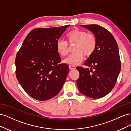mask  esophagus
I'll return each mask as SVG.
<instances>
[{
  "label": "esophagus",
  "mask_w": 131,
  "mask_h": 131,
  "mask_svg": "<svg viewBox=\"0 0 131 131\" xmlns=\"http://www.w3.org/2000/svg\"><path fill=\"white\" fill-rule=\"evenodd\" d=\"M69 69L70 70H74V69H76V67H75L74 66H69Z\"/></svg>",
  "instance_id": "esophagus-1"
}]
</instances>
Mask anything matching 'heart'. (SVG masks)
<instances>
[{
	"label": "heart",
	"instance_id": "1",
	"mask_svg": "<svg viewBox=\"0 0 131 131\" xmlns=\"http://www.w3.org/2000/svg\"><path fill=\"white\" fill-rule=\"evenodd\" d=\"M70 44H75L74 52L63 61L64 64L70 66L79 64L83 59L84 55L89 57L94 52L97 46V39L93 34L87 33L85 30L75 28L67 35ZM56 49L59 54L65 56L68 53L69 47L66 40L59 39L56 42Z\"/></svg>",
	"mask_w": 131,
	"mask_h": 131
}]
</instances>
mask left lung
<instances>
[{"mask_svg": "<svg viewBox=\"0 0 131 131\" xmlns=\"http://www.w3.org/2000/svg\"><path fill=\"white\" fill-rule=\"evenodd\" d=\"M92 31L97 39V46L84 64L90 69L77 68L80 77L77 84L80 92L94 99L103 97L115 85L121 70L119 51L110 32L97 25H81Z\"/></svg>", "mask_w": 131, "mask_h": 131, "instance_id": "left-lung-1", "label": "left lung"}]
</instances>
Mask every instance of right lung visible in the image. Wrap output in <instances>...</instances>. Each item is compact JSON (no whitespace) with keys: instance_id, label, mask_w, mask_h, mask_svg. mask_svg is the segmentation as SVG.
Returning <instances> with one entry per match:
<instances>
[{"instance_id":"add662e5","label":"right lung","mask_w":131,"mask_h":131,"mask_svg":"<svg viewBox=\"0 0 131 131\" xmlns=\"http://www.w3.org/2000/svg\"><path fill=\"white\" fill-rule=\"evenodd\" d=\"M69 25L35 28L28 34L15 59L16 78L27 93L46 101L60 92L69 71L60 64L56 42Z\"/></svg>"}]
</instances>
